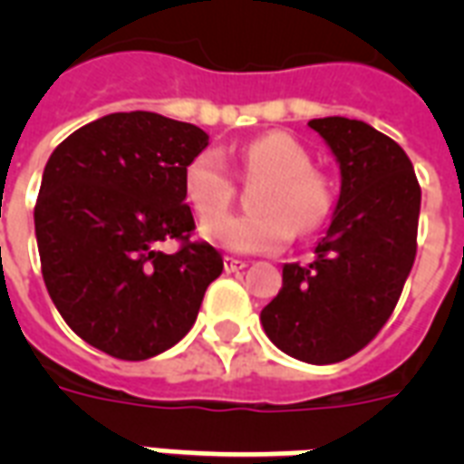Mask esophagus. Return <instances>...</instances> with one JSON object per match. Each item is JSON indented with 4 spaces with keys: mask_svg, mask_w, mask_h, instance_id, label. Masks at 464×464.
Segmentation results:
<instances>
[{
    "mask_svg": "<svg viewBox=\"0 0 464 464\" xmlns=\"http://www.w3.org/2000/svg\"><path fill=\"white\" fill-rule=\"evenodd\" d=\"M224 267H226V272L231 275V272H240V269H246L247 265L243 260H236V257H226Z\"/></svg>",
    "mask_w": 464,
    "mask_h": 464,
    "instance_id": "obj_1",
    "label": "esophagus"
}]
</instances>
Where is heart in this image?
<instances>
[{"label": "heart", "instance_id": "obj_1", "mask_svg": "<svg viewBox=\"0 0 464 464\" xmlns=\"http://www.w3.org/2000/svg\"><path fill=\"white\" fill-rule=\"evenodd\" d=\"M240 168L255 182L250 214L221 217L233 197L231 175L218 151L207 149L182 173V192L199 221L204 238L233 253H276L298 233L315 231L332 211V189L313 170V159L291 134L269 132L243 147Z\"/></svg>", "mask_w": 464, "mask_h": 464}]
</instances>
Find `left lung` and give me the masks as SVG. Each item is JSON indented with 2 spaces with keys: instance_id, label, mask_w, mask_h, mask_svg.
Masks as SVG:
<instances>
[{
  "instance_id": "8db88e82",
  "label": "left lung",
  "mask_w": 464,
  "mask_h": 464,
  "mask_svg": "<svg viewBox=\"0 0 464 464\" xmlns=\"http://www.w3.org/2000/svg\"><path fill=\"white\" fill-rule=\"evenodd\" d=\"M330 147L342 185L310 265H284L282 291L260 313L272 344L305 363H337L388 323L414 265L421 207L402 147L349 118L308 122Z\"/></svg>"
}]
</instances>
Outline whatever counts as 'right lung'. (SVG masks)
Wrapping results in <instances>:
<instances>
[{"label":"right lung","mask_w":464,"mask_h":464,"mask_svg":"<svg viewBox=\"0 0 464 464\" xmlns=\"http://www.w3.org/2000/svg\"><path fill=\"white\" fill-rule=\"evenodd\" d=\"M209 134L159 112H112L69 134L40 182L35 238L47 294L72 330L115 359L144 361L195 324L224 269L195 228L182 173ZM180 239L168 256L158 246Z\"/></svg>","instance_id":"right-lung-1"}]
</instances>
